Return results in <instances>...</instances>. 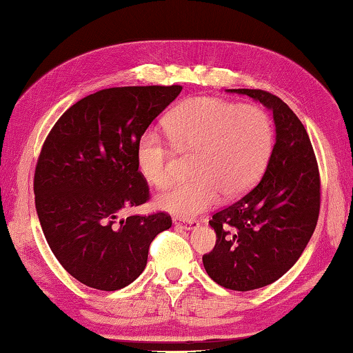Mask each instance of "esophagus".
Returning a JSON list of instances; mask_svg holds the SVG:
<instances>
[{"mask_svg": "<svg viewBox=\"0 0 353 353\" xmlns=\"http://www.w3.org/2000/svg\"><path fill=\"white\" fill-rule=\"evenodd\" d=\"M173 223L176 225V227H180L183 230H194L195 227H199V222L197 221H188V219H181V217H173Z\"/></svg>", "mask_w": 353, "mask_h": 353, "instance_id": "esophagus-1", "label": "esophagus"}]
</instances>
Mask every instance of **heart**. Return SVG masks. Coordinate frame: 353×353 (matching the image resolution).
Masks as SVG:
<instances>
[{"label": "heart", "mask_w": 353, "mask_h": 353, "mask_svg": "<svg viewBox=\"0 0 353 353\" xmlns=\"http://www.w3.org/2000/svg\"><path fill=\"white\" fill-rule=\"evenodd\" d=\"M167 132L180 152H195V178L173 184L156 200L161 210L194 217L221 199L238 197L250 189L268 164L274 147L269 115L253 105L222 98L195 97L170 112ZM136 163L154 188L172 180V153L158 132L143 131L136 143Z\"/></svg>", "instance_id": "1"}]
</instances>
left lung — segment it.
<instances>
[{
    "label": "left lung",
    "instance_id": "left-lung-1",
    "mask_svg": "<svg viewBox=\"0 0 353 353\" xmlns=\"http://www.w3.org/2000/svg\"><path fill=\"white\" fill-rule=\"evenodd\" d=\"M272 111L275 143L255 188L210 221L216 245L203 255L208 275L227 290L252 291L285 275L314 233L321 180L308 132L279 97L259 89H227Z\"/></svg>",
    "mask_w": 353,
    "mask_h": 353
}]
</instances>
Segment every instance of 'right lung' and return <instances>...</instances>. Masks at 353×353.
Returning a JSON list of instances; mask_svg holds the SVG:
<instances>
[{
    "instance_id": "obj_1",
    "label": "right lung",
    "mask_w": 353,
    "mask_h": 353,
    "mask_svg": "<svg viewBox=\"0 0 353 353\" xmlns=\"http://www.w3.org/2000/svg\"><path fill=\"white\" fill-rule=\"evenodd\" d=\"M181 89H103L68 108L46 137L34 175L37 216L57 261L85 286H128L145 269L152 241L172 227L165 212L117 219L150 199L137 139Z\"/></svg>"
}]
</instances>
